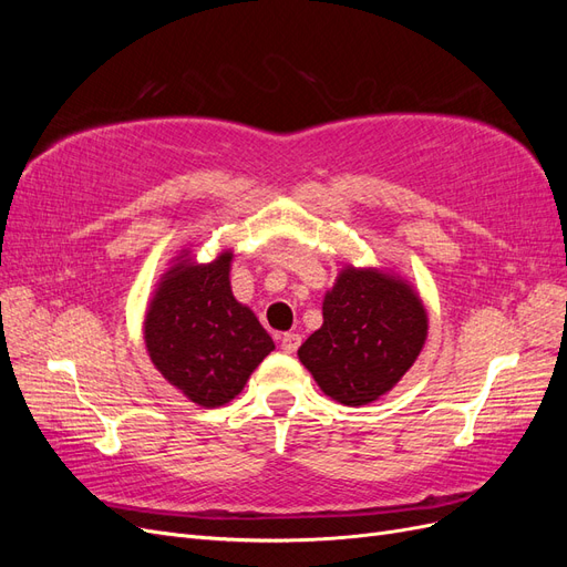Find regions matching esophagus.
Returning a JSON list of instances; mask_svg holds the SVG:
<instances>
[{"label": "esophagus", "mask_w": 567, "mask_h": 567, "mask_svg": "<svg viewBox=\"0 0 567 567\" xmlns=\"http://www.w3.org/2000/svg\"><path fill=\"white\" fill-rule=\"evenodd\" d=\"M300 342H302V338H300V333H284L281 336V350L284 352H296L298 348H300Z\"/></svg>", "instance_id": "esophagus-1"}]
</instances>
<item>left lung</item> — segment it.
Returning <instances> with one entry per match:
<instances>
[{
	"instance_id": "8db88e82",
	"label": "left lung",
	"mask_w": 567,
	"mask_h": 567,
	"mask_svg": "<svg viewBox=\"0 0 567 567\" xmlns=\"http://www.w3.org/2000/svg\"><path fill=\"white\" fill-rule=\"evenodd\" d=\"M323 323L298 357L323 394L346 406L375 402L414 367L427 338L416 288L398 274L346 265L323 296Z\"/></svg>"
}]
</instances>
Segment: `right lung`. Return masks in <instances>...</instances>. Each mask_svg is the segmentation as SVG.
I'll return each instance as SVG.
<instances>
[{
    "label": "right lung",
    "mask_w": 567,
    "mask_h": 567,
    "mask_svg": "<svg viewBox=\"0 0 567 567\" xmlns=\"http://www.w3.org/2000/svg\"><path fill=\"white\" fill-rule=\"evenodd\" d=\"M231 250L196 262L184 248L161 277L144 317V342L163 379L186 400L215 409L241 392L274 350L250 307L231 293Z\"/></svg>",
    "instance_id": "1"
}]
</instances>
